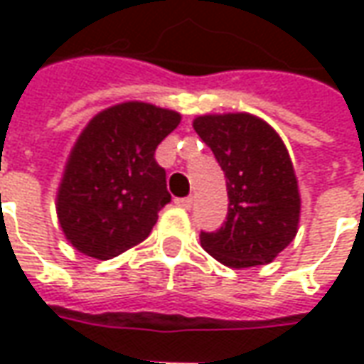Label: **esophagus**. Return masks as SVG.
I'll use <instances>...</instances> for the list:
<instances>
[{
	"instance_id": "esophagus-1",
	"label": "esophagus",
	"mask_w": 364,
	"mask_h": 364,
	"mask_svg": "<svg viewBox=\"0 0 364 364\" xmlns=\"http://www.w3.org/2000/svg\"><path fill=\"white\" fill-rule=\"evenodd\" d=\"M175 205L181 208H191L193 207V197H181V199H175Z\"/></svg>"
}]
</instances>
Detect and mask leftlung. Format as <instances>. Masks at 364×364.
Segmentation results:
<instances>
[{"label": "left lung", "instance_id": "8db88e82", "mask_svg": "<svg viewBox=\"0 0 364 364\" xmlns=\"http://www.w3.org/2000/svg\"><path fill=\"white\" fill-rule=\"evenodd\" d=\"M226 177L228 213L200 246L230 268L270 264L297 232L299 191L276 129L252 114H208L193 122Z\"/></svg>", "mask_w": 364, "mask_h": 364}]
</instances>
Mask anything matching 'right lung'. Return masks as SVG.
Masks as SVG:
<instances>
[{
  "instance_id": "add662e5",
  "label": "right lung",
  "mask_w": 364,
  "mask_h": 364,
  "mask_svg": "<svg viewBox=\"0 0 364 364\" xmlns=\"http://www.w3.org/2000/svg\"><path fill=\"white\" fill-rule=\"evenodd\" d=\"M181 114L124 102L96 114L76 139L57 193V215L78 252L110 260L146 240L171 200L156 149Z\"/></svg>"
}]
</instances>
